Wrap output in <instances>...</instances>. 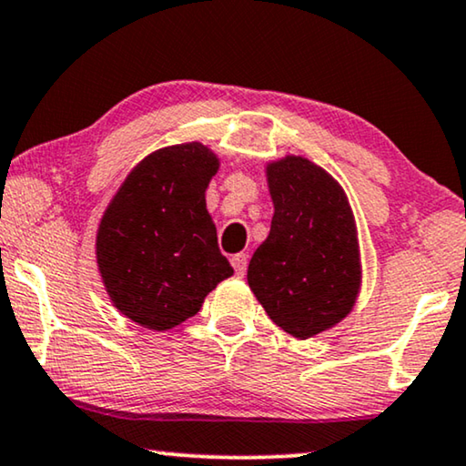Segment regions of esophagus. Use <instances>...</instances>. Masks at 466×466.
I'll use <instances>...</instances> for the list:
<instances>
[{
    "label": "esophagus",
    "mask_w": 466,
    "mask_h": 466,
    "mask_svg": "<svg viewBox=\"0 0 466 466\" xmlns=\"http://www.w3.org/2000/svg\"><path fill=\"white\" fill-rule=\"evenodd\" d=\"M232 268H234V272L238 274V276H242L247 272V263H248V257L245 255V253H236V255H232Z\"/></svg>",
    "instance_id": "esophagus-1"
}]
</instances>
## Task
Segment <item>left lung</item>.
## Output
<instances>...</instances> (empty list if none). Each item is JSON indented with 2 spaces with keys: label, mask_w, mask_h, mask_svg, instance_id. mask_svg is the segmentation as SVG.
Instances as JSON below:
<instances>
[{
  "label": "left lung",
  "mask_w": 466,
  "mask_h": 466,
  "mask_svg": "<svg viewBox=\"0 0 466 466\" xmlns=\"http://www.w3.org/2000/svg\"><path fill=\"white\" fill-rule=\"evenodd\" d=\"M274 218L247 280L272 322L314 337L350 314L360 290V251L345 194L322 167L287 157L268 167Z\"/></svg>",
  "instance_id": "1"
}]
</instances>
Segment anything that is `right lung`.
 I'll return each instance as SVG.
<instances>
[{"label":"right lung","mask_w":466,"mask_h":466,"mask_svg":"<svg viewBox=\"0 0 466 466\" xmlns=\"http://www.w3.org/2000/svg\"><path fill=\"white\" fill-rule=\"evenodd\" d=\"M218 165L198 142L152 152L104 213L96 240L104 287L116 309L146 329L188 320L234 274L205 203Z\"/></svg>","instance_id":"obj_1"}]
</instances>
